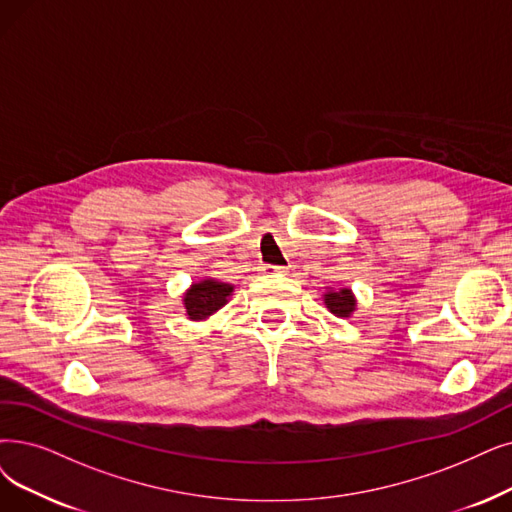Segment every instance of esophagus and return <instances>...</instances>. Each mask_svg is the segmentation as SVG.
Segmentation results:
<instances>
[{"mask_svg": "<svg viewBox=\"0 0 512 512\" xmlns=\"http://www.w3.org/2000/svg\"><path fill=\"white\" fill-rule=\"evenodd\" d=\"M260 271L267 273V275H273V273H285L288 269H285V267H273V264H264Z\"/></svg>", "mask_w": 512, "mask_h": 512, "instance_id": "1", "label": "esophagus"}]
</instances>
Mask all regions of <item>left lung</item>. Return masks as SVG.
Listing matches in <instances>:
<instances>
[{
  "label": "left lung",
  "instance_id": "left-lung-1",
  "mask_svg": "<svg viewBox=\"0 0 512 512\" xmlns=\"http://www.w3.org/2000/svg\"><path fill=\"white\" fill-rule=\"evenodd\" d=\"M323 304L332 315L346 319L357 311V298L351 288H340V290H325L323 292Z\"/></svg>",
  "mask_w": 512,
  "mask_h": 512
}]
</instances>
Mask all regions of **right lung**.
I'll use <instances>...</instances> for the list:
<instances>
[{
    "instance_id": "1",
    "label": "right lung",
    "mask_w": 512,
    "mask_h": 512,
    "mask_svg": "<svg viewBox=\"0 0 512 512\" xmlns=\"http://www.w3.org/2000/svg\"><path fill=\"white\" fill-rule=\"evenodd\" d=\"M233 292H235V285L224 283L220 279H212V277L191 283V288L185 292V296H182L187 319L191 321L210 319L231 300Z\"/></svg>"
}]
</instances>
